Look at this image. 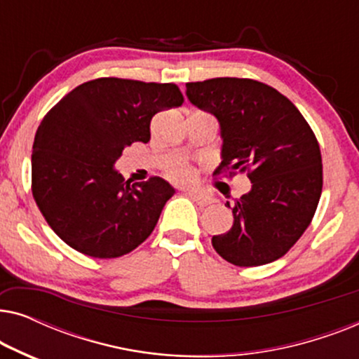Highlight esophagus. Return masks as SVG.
I'll return each mask as SVG.
<instances>
[{
  "label": "esophagus",
  "instance_id": "34e87169",
  "mask_svg": "<svg viewBox=\"0 0 359 359\" xmlns=\"http://www.w3.org/2000/svg\"><path fill=\"white\" fill-rule=\"evenodd\" d=\"M191 199L194 201L196 204L199 205V208H208V205L214 204L215 199L212 198V196H208V194H199V193H191Z\"/></svg>",
  "mask_w": 359,
  "mask_h": 359
}]
</instances>
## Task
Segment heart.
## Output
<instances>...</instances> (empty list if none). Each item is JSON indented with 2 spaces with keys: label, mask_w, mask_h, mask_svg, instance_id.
I'll return each instance as SVG.
<instances>
[{
  "label": "heart",
  "mask_w": 359,
  "mask_h": 359,
  "mask_svg": "<svg viewBox=\"0 0 359 359\" xmlns=\"http://www.w3.org/2000/svg\"><path fill=\"white\" fill-rule=\"evenodd\" d=\"M166 176L178 184H189L196 180V171L186 161H175L166 168Z\"/></svg>",
  "instance_id": "obj_1"
}]
</instances>
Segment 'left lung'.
I'll return each instance as SVG.
<instances>
[{
    "mask_svg": "<svg viewBox=\"0 0 359 359\" xmlns=\"http://www.w3.org/2000/svg\"><path fill=\"white\" fill-rule=\"evenodd\" d=\"M188 100L217 117L222 163L214 175L247 173L252 191L235 201L233 225L212 247L235 266H259L286 255L306 232L322 194L317 137L296 106L250 78L186 83Z\"/></svg>",
    "mask_w": 359,
    "mask_h": 359,
    "instance_id": "left-lung-1",
    "label": "left lung"
}]
</instances>
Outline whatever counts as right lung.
<instances>
[{
	"label": "right lung",
	"instance_id": "add662e5",
	"mask_svg": "<svg viewBox=\"0 0 359 359\" xmlns=\"http://www.w3.org/2000/svg\"><path fill=\"white\" fill-rule=\"evenodd\" d=\"M184 97L173 83L96 78L43 117L32 147V196L53 232L76 252L117 258L149 238L175 189L132 183L114 170L126 145L150 140L156 112Z\"/></svg>",
	"mask_w": 359,
	"mask_h": 359
}]
</instances>
